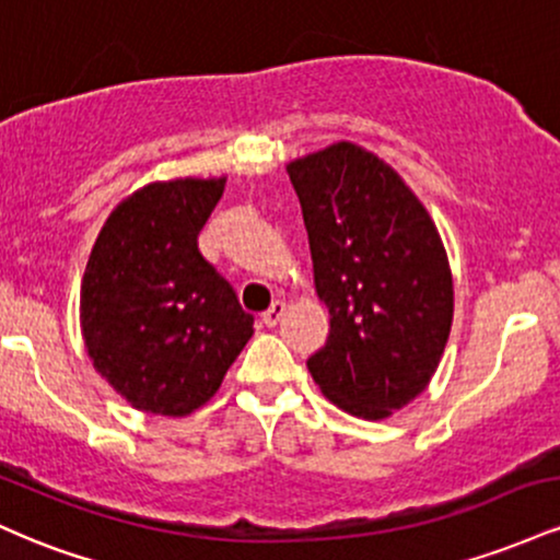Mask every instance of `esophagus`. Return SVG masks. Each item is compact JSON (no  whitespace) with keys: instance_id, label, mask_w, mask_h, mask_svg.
Instances as JSON below:
<instances>
[{"instance_id":"obj_1","label":"esophagus","mask_w":560,"mask_h":560,"mask_svg":"<svg viewBox=\"0 0 560 560\" xmlns=\"http://www.w3.org/2000/svg\"><path fill=\"white\" fill-rule=\"evenodd\" d=\"M284 311H287V305H284V302H281V300L271 302V307H268V311L262 313V316H260L262 326H268V329H273V326L279 324V318L284 316Z\"/></svg>"}]
</instances>
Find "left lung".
Returning <instances> with one entry per match:
<instances>
[{
	"label": "left lung",
	"instance_id": "obj_1",
	"mask_svg": "<svg viewBox=\"0 0 560 560\" xmlns=\"http://www.w3.org/2000/svg\"><path fill=\"white\" fill-rule=\"evenodd\" d=\"M329 337L307 371L337 408L387 419L427 389L453 324V276L419 197L350 141L287 165Z\"/></svg>",
	"mask_w": 560,
	"mask_h": 560
}]
</instances>
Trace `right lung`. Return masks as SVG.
Returning a JSON list of instances; mask_svg holds the SVG:
<instances>
[{
	"mask_svg": "<svg viewBox=\"0 0 560 560\" xmlns=\"http://www.w3.org/2000/svg\"><path fill=\"white\" fill-rule=\"evenodd\" d=\"M223 186L147 184L113 210L89 255L83 342L102 378L144 413L186 416L208 402L253 337L255 318L197 247Z\"/></svg>",
	"mask_w": 560,
	"mask_h": 560,
	"instance_id": "1",
	"label": "right lung"
}]
</instances>
